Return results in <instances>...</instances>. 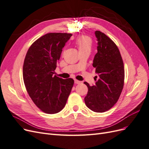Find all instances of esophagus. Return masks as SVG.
<instances>
[{"mask_svg": "<svg viewBox=\"0 0 149 149\" xmlns=\"http://www.w3.org/2000/svg\"><path fill=\"white\" fill-rule=\"evenodd\" d=\"M74 83L75 84H80L81 81H78L77 79H74Z\"/></svg>", "mask_w": 149, "mask_h": 149, "instance_id": "1", "label": "esophagus"}]
</instances>
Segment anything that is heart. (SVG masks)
Listing matches in <instances>:
<instances>
[{"instance_id":"obj_1","label":"heart","mask_w":149,"mask_h":149,"mask_svg":"<svg viewBox=\"0 0 149 149\" xmlns=\"http://www.w3.org/2000/svg\"><path fill=\"white\" fill-rule=\"evenodd\" d=\"M75 45L78 47L79 52L83 51H91L92 47V40L88 36L81 35L76 40Z\"/></svg>"}]
</instances>
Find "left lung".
Here are the masks:
<instances>
[{"instance_id": "obj_1", "label": "left lung", "mask_w": 149, "mask_h": 149, "mask_svg": "<svg viewBox=\"0 0 149 149\" xmlns=\"http://www.w3.org/2000/svg\"><path fill=\"white\" fill-rule=\"evenodd\" d=\"M97 53L93 66L98 76L94 77L95 85L87 86L88 92L84 98L86 105L91 111L104 112L118 102L124 83L123 58L115 43L100 31H96Z\"/></svg>"}]
</instances>
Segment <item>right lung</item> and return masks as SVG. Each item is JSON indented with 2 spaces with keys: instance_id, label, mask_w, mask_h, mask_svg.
<instances>
[{
  "instance_id": "1",
  "label": "right lung",
  "mask_w": 149,
  "mask_h": 149,
  "mask_svg": "<svg viewBox=\"0 0 149 149\" xmlns=\"http://www.w3.org/2000/svg\"><path fill=\"white\" fill-rule=\"evenodd\" d=\"M72 36L67 33H49L34 42L26 54L23 66L24 81L29 96L47 114L61 111L74 84L72 78L53 76L62 49Z\"/></svg>"
}]
</instances>
